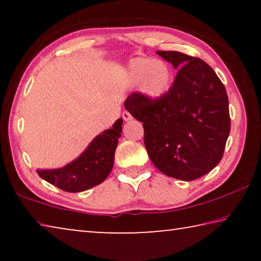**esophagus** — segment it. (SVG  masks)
Wrapping results in <instances>:
<instances>
[{
    "mask_svg": "<svg viewBox=\"0 0 261 261\" xmlns=\"http://www.w3.org/2000/svg\"><path fill=\"white\" fill-rule=\"evenodd\" d=\"M122 118H123V120H124L125 122H127V121L132 120V116H131V114H130L129 112H123V113H122Z\"/></svg>",
    "mask_w": 261,
    "mask_h": 261,
    "instance_id": "obj_1",
    "label": "esophagus"
}]
</instances>
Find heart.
<instances>
[{
  "mask_svg": "<svg viewBox=\"0 0 261 261\" xmlns=\"http://www.w3.org/2000/svg\"><path fill=\"white\" fill-rule=\"evenodd\" d=\"M129 76L135 84L141 83V90L152 100L161 99L170 88L171 71L163 61L147 57L136 59L129 67Z\"/></svg>",
  "mask_w": 261,
  "mask_h": 261,
  "instance_id": "obj_1",
  "label": "heart"
}]
</instances>
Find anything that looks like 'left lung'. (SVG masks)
Segmentation results:
<instances>
[{"label":"left lung","instance_id":"1","mask_svg":"<svg viewBox=\"0 0 261 261\" xmlns=\"http://www.w3.org/2000/svg\"><path fill=\"white\" fill-rule=\"evenodd\" d=\"M177 70L161 99L141 92L127 96L124 107L143 123L144 144L159 170L193 180L216 167L230 132L226 88L205 61L179 51H156Z\"/></svg>","mask_w":261,"mask_h":261}]
</instances>
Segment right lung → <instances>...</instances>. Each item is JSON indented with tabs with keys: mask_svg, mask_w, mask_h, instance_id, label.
I'll return each mask as SVG.
<instances>
[{
	"mask_svg": "<svg viewBox=\"0 0 261 261\" xmlns=\"http://www.w3.org/2000/svg\"><path fill=\"white\" fill-rule=\"evenodd\" d=\"M122 122L120 118L112 129L95 137L86 151L71 163L60 169L37 170L38 175L67 192H82L102 183L113 169L115 149L122 136Z\"/></svg>",
	"mask_w": 261,
	"mask_h": 261,
	"instance_id": "obj_1",
	"label": "right lung"
}]
</instances>
